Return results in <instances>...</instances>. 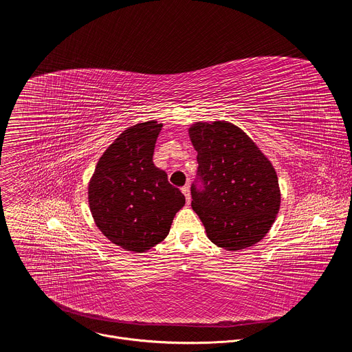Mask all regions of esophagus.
<instances>
[{
    "label": "esophagus",
    "mask_w": 352,
    "mask_h": 352,
    "mask_svg": "<svg viewBox=\"0 0 352 352\" xmlns=\"http://www.w3.org/2000/svg\"><path fill=\"white\" fill-rule=\"evenodd\" d=\"M181 190H182V193L185 195L186 204H189V202H190V189H189V185H185V186H182V188H181Z\"/></svg>",
    "instance_id": "obj_1"
}]
</instances>
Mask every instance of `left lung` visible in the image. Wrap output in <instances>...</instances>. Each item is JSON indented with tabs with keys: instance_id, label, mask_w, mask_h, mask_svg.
<instances>
[{
	"instance_id": "8db88e82",
	"label": "left lung",
	"mask_w": 352,
	"mask_h": 352,
	"mask_svg": "<svg viewBox=\"0 0 352 352\" xmlns=\"http://www.w3.org/2000/svg\"><path fill=\"white\" fill-rule=\"evenodd\" d=\"M197 152L192 209L208 238L226 250L259 242L280 210L278 178L270 160L241 128L227 121L196 122L188 129Z\"/></svg>"
}]
</instances>
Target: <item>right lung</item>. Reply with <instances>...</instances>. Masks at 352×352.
<instances>
[{
  "label": "right lung",
  "instance_id": "add662e5",
  "mask_svg": "<svg viewBox=\"0 0 352 352\" xmlns=\"http://www.w3.org/2000/svg\"><path fill=\"white\" fill-rule=\"evenodd\" d=\"M163 124L139 122L125 129L100 157L87 186L93 220L113 243L142 254L170 232L185 196L153 164Z\"/></svg>",
  "mask_w": 352,
  "mask_h": 352
}]
</instances>
